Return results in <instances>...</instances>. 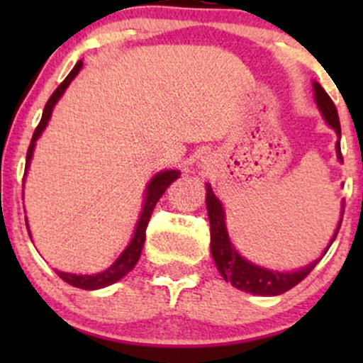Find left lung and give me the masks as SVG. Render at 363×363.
I'll return each instance as SVG.
<instances>
[{"label": "left lung", "mask_w": 363, "mask_h": 363, "mask_svg": "<svg viewBox=\"0 0 363 363\" xmlns=\"http://www.w3.org/2000/svg\"><path fill=\"white\" fill-rule=\"evenodd\" d=\"M314 97L320 114L324 116V119H326L329 126L335 129L338 138H341L338 111H336L335 104H333L331 99H329V95L324 91V89L318 82H314ZM336 155H338L340 162H343L340 140L336 141ZM206 210H208V218H210L211 256H213L216 269H218L220 274H222L223 280L232 283L235 289L249 291V294H254V295H262V297L281 295L285 294V291H289L290 289H294L295 285H298V283H301L303 278H306L307 274L315 268V264L320 261V257L328 252V249L331 247L333 242H335L336 235H338V230L341 227V220H340L338 228H336L331 242H329L328 247L324 249L323 256H320L319 259L312 261L309 266L297 269V272L281 273V272H274V269L261 268V266L244 259V257L237 252L234 244H232L230 237H228L227 223H225V210L222 203H220V199L213 194V189H211L210 184H206Z\"/></svg>", "instance_id": "left-lung-1"}]
</instances>
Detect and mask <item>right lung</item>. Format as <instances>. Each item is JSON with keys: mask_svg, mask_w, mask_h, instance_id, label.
Instances as JSON below:
<instances>
[{"mask_svg": "<svg viewBox=\"0 0 363 363\" xmlns=\"http://www.w3.org/2000/svg\"><path fill=\"white\" fill-rule=\"evenodd\" d=\"M82 66H83V62L78 61L77 65H74V68L69 72L68 77H66L65 80H62L61 85L54 90V94L49 97L48 104H45L43 118H40L39 126L35 128L34 136H32V141H30V147H28L27 162H25V172H27L28 165H30L32 153H34V148H35V141L40 135H43L45 126H48L49 119H51L54 106H56V102L60 101L61 95L65 94V90L68 89V85L72 83L73 78L77 77L78 72H80ZM179 176H181V172H179V170H162V172H158L153 176L152 181H150V184L147 186L143 210H141V215L138 218V223H136L135 234H133L131 242L128 244V247L121 252V256L114 262H112L106 272L97 273V274H72V273L57 272V277H60L61 280H65L66 283H69V285L77 286V289H83V290L104 289V286H109V285H112V283L119 281L123 277H126V274L131 272L133 268H135L136 262H138L140 256H141V249H143V244H145V234H147V227L150 222V216H152V213H153V208H155L158 199L162 198V194L167 191V187L172 184V182L176 181ZM27 230H28V225H27ZM28 235H30V232H28Z\"/></svg>", "mask_w": 363, "mask_h": 363, "instance_id": "right-lung-1", "label": "right lung"}]
</instances>
